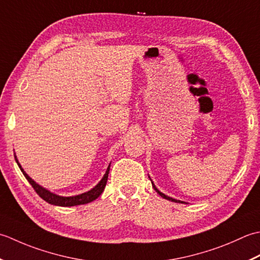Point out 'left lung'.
Listing matches in <instances>:
<instances>
[{"label":"left lung","mask_w":260,"mask_h":260,"mask_svg":"<svg viewBox=\"0 0 260 260\" xmlns=\"http://www.w3.org/2000/svg\"><path fill=\"white\" fill-rule=\"evenodd\" d=\"M152 187L155 188V190L156 192L160 195L161 198H164V199H166V200H169V201H173V202H176V203H184V202H182V201H178V200H175V199H172V198H169V197H167V195H165V194H162L161 192H159V190H158L157 188H156V186L155 185H153V183H152Z\"/></svg>","instance_id":"left-lung-1"}]
</instances>
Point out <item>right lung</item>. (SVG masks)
<instances>
[{"instance_id":"1","label":"right lung","mask_w":260,"mask_h":260,"mask_svg":"<svg viewBox=\"0 0 260 260\" xmlns=\"http://www.w3.org/2000/svg\"><path fill=\"white\" fill-rule=\"evenodd\" d=\"M17 160V159H15ZM18 162V160H17ZM18 165L21 169V172L23 173L24 177L28 179V182L31 184V186L34 187V189L36 190V193L39 195V197L45 200L46 202H48L50 204H54V205H59V206H74V205H82V204H86L92 202V201L96 200L102 192L104 190L105 185H107L108 182V177H109V171H110V166L107 169V173L104 174L103 178L101 179V182L95 186L94 188H92L91 190H88L86 193H83L81 195H76V197H70V198H63V197H59V195H56V194H52L50 193L49 190L45 189L44 187H41L40 185L37 184L35 181H32L28 175L25 174V172L23 171L22 168H21L20 164L18 162Z\"/></svg>"}]
</instances>
